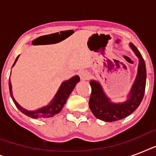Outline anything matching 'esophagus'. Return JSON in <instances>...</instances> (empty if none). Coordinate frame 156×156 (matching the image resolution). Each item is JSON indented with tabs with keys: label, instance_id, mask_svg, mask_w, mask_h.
<instances>
[{
	"label": "esophagus",
	"instance_id": "obj_1",
	"mask_svg": "<svg viewBox=\"0 0 156 156\" xmlns=\"http://www.w3.org/2000/svg\"><path fill=\"white\" fill-rule=\"evenodd\" d=\"M79 77L82 80H87L90 78V73H88L87 70H81L79 71Z\"/></svg>",
	"mask_w": 156,
	"mask_h": 156
}]
</instances>
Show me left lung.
<instances>
[{"instance_id":"obj_1","label":"left lung","mask_w":156,"mask_h":156,"mask_svg":"<svg viewBox=\"0 0 156 156\" xmlns=\"http://www.w3.org/2000/svg\"><path fill=\"white\" fill-rule=\"evenodd\" d=\"M129 47L138 58V73L131 90L128 95V99L123 103L112 102L104 93L99 82L90 80L91 94L89 100V107L96 118L104 121H116L130 115L139 104L144 96L147 79L145 61L138 48L133 44Z\"/></svg>"}]
</instances>
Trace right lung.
<instances>
[{
    "instance_id": "right-lung-1",
    "label": "right lung",
    "mask_w": 156,
    "mask_h": 156,
    "mask_svg": "<svg viewBox=\"0 0 156 156\" xmlns=\"http://www.w3.org/2000/svg\"><path fill=\"white\" fill-rule=\"evenodd\" d=\"M18 57H19V56H17L13 66H14L15 63L18 61ZM79 81H80V78L78 75H76L74 77H72L70 79L63 82L61 83V87H59L57 92L52 100V101L49 103V104L47 106L43 107L41 108L37 109V110H34V111H29V110L23 108V107H21L18 103L16 102V100H14L13 96L10 79L9 81V92H10L11 98H12L13 103L23 114H25L31 118H48V117L53 116L54 115L59 113L61 111V109L63 108L64 105L66 103V100L69 98L71 92L73 91V88L75 87L76 84Z\"/></svg>"
}]
</instances>
